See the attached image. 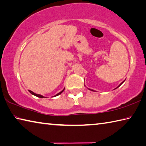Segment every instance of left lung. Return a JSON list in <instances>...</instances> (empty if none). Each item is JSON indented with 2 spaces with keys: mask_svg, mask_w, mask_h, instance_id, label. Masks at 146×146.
<instances>
[{
  "mask_svg": "<svg viewBox=\"0 0 146 146\" xmlns=\"http://www.w3.org/2000/svg\"><path fill=\"white\" fill-rule=\"evenodd\" d=\"M124 82V81H123V82H122V83H121V84H119V86H117V87H116V88H115V89H117V88H118V87H119V86H121V84H123V82ZM89 89V90H91V91H94V90H92V89Z\"/></svg>",
  "mask_w": 146,
  "mask_h": 146,
  "instance_id": "left-lung-1",
  "label": "left lung"
}]
</instances>
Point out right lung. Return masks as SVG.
Masks as SVG:
<instances>
[{"label":"right lung","instance_id":"right-lung-1","mask_svg":"<svg viewBox=\"0 0 146 146\" xmlns=\"http://www.w3.org/2000/svg\"><path fill=\"white\" fill-rule=\"evenodd\" d=\"M65 89V88H64ZM64 89H63L62 90V91H60V92H59V93H58V94H57L56 95H55V96H54V97L55 96H59V94H61L62 93V92H63V91H64ZM29 92H30V93H31L32 94H33V95H34V96H37V97H38V98H46V97H44L43 96H42V95H41V94H36V93H34V92H33V91H30V90H29ZM52 97H54V96H52Z\"/></svg>","mask_w":146,"mask_h":146}]
</instances>
